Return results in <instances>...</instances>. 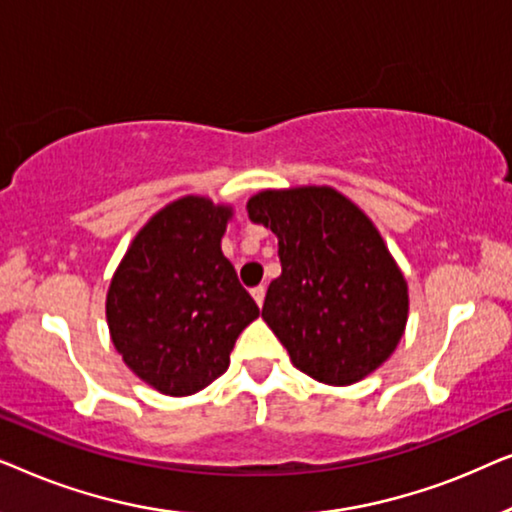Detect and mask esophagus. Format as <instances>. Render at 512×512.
<instances>
[{"mask_svg": "<svg viewBox=\"0 0 512 512\" xmlns=\"http://www.w3.org/2000/svg\"><path fill=\"white\" fill-rule=\"evenodd\" d=\"M251 296H254V300L258 303V307L263 305V300H265V284H258V286H254V289H251Z\"/></svg>", "mask_w": 512, "mask_h": 512, "instance_id": "34e87169", "label": "esophagus"}]
</instances>
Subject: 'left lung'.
Listing matches in <instances>:
<instances>
[{
  "label": "left lung",
  "instance_id": "8db88e82",
  "mask_svg": "<svg viewBox=\"0 0 512 512\" xmlns=\"http://www.w3.org/2000/svg\"><path fill=\"white\" fill-rule=\"evenodd\" d=\"M247 209L279 237L263 319L293 366L326 384L380 368L403 335L408 284L368 216L326 186L263 191Z\"/></svg>",
  "mask_w": 512,
  "mask_h": 512
}]
</instances>
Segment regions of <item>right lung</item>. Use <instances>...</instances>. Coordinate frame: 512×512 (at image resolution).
<instances>
[{
    "mask_svg": "<svg viewBox=\"0 0 512 512\" xmlns=\"http://www.w3.org/2000/svg\"><path fill=\"white\" fill-rule=\"evenodd\" d=\"M228 207L181 198L132 242L111 279V340L137 377L191 396L226 373L237 335L261 310L223 256Z\"/></svg>",
    "mask_w": 512,
    "mask_h": 512,
    "instance_id": "right-lung-1",
    "label": "right lung"
}]
</instances>
